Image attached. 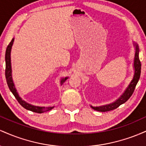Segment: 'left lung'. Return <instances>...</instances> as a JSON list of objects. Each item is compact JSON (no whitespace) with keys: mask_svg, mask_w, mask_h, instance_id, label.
I'll list each match as a JSON object with an SVG mask.
<instances>
[{"mask_svg":"<svg viewBox=\"0 0 146 146\" xmlns=\"http://www.w3.org/2000/svg\"><path fill=\"white\" fill-rule=\"evenodd\" d=\"M135 58H134V68H135V74H134L133 79L132 80L131 82L127 87L125 89L124 93L120 96L119 98H118L115 102L113 103L101 106L98 107H93L90 106L93 109L97 111L100 112H107L110 111V110H113L115 108H118L120 105L124 104L125 102L128 101V99L132 96V93H133L134 90L135 89V87L137 84V82H139V80L140 78L141 75V64L139 60V49L138 44L135 43Z\"/></svg>","mask_w":146,"mask_h":146,"instance_id":"left-lung-1","label":"left lung"}]
</instances>
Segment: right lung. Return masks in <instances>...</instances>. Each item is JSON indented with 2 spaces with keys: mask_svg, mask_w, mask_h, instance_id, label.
I'll return each mask as SVG.
<instances>
[{
  "mask_svg": "<svg viewBox=\"0 0 146 146\" xmlns=\"http://www.w3.org/2000/svg\"><path fill=\"white\" fill-rule=\"evenodd\" d=\"M14 38H13L11 40V41L10 42V43L8 44L7 47L6 52H5V78L7 80V83L8 86H9V90H11V93H13V95H14V97L16 98L17 101L19 102V104H21L23 108H25V109L31 110V111L34 112V113H42L44 112L49 111L53 109L54 108V106L53 107H41V106H33L31 104H29L27 102H25L24 100H22V98L19 96L18 95L17 90H16V88H15L14 82H13L12 77H11V46H12L13 43H14ZM68 78H63L61 80V84L64 82Z\"/></svg>",
  "mask_w": 146,
  "mask_h": 146,
  "instance_id": "obj_1",
  "label": "right lung"
}]
</instances>
